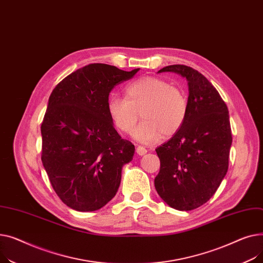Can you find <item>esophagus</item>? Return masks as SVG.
Segmentation results:
<instances>
[{
    "label": "esophagus",
    "instance_id": "obj_1",
    "mask_svg": "<svg viewBox=\"0 0 263 263\" xmlns=\"http://www.w3.org/2000/svg\"><path fill=\"white\" fill-rule=\"evenodd\" d=\"M136 153L138 154V155L142 156V155H145V154L147 153V149H146L145 147L141 146V145H139V146H137V148H136Z\"/></svg>",
    "mask_w": 263,
    "mask_h": 263
}]
</instances>
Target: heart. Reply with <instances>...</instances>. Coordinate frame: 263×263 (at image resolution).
Segmentation results:
<instances>
[{
  "mask_svg": "<svg viewBox=\"0 0 263 263\" xmlns=\"http://www.w3.org/2000/svg\"><path fill=\"white\" fill-rule=\"evenodd\" d=\"M107 111L115 126L130 133L141 112L142 122L133 132L136 140L143 143L157 141L163 135H175L186 121L188 100L183 91L159 77L145 76L125 88V98L112 96Z\"/></svg>",
  "mask_w": 263,
  "mask_h": 263,
  "instance_id": "heart-1",
  "label": "heart"
}]
</instances>
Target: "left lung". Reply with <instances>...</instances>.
<instances>
[{
  "mask_svg": "<svg viewBox=\"0 0 263 263\" xmlns=\"http://www.w3.org/2000/svg\"><path fill=\"white\" fill-rule=\"evenodd\" d=\"M161 72L184 77L189 97L183 125L156 148L160 171L155 188L170 207L193 210L208 202L227 173L233 142L228 109L217 89L198 71L172 65Z\"/></svg>",
  "mask_w": 263,
  "mask_h": 263,
  "instance_id": "1",
  "label": "left lung"
}]
</instances>
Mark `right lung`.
<instances>
[{"mask_svg": "<svg viewBox=\"0 0 263 263\" xmlns=\"http://www.w3.org/2000/svg\"><path fill=\"white\" fill-rule=\"evenodd\" d=\"M140 70L91 64L52 91L41 124V160L59 198L77 211L101 209L116 195L135 146L120 137L107 111L115 86Z\"/></svg>", "mask_w": 263, "mask_h": 263, "instance_id": "1", "label": "right lung"}]
</instances>
